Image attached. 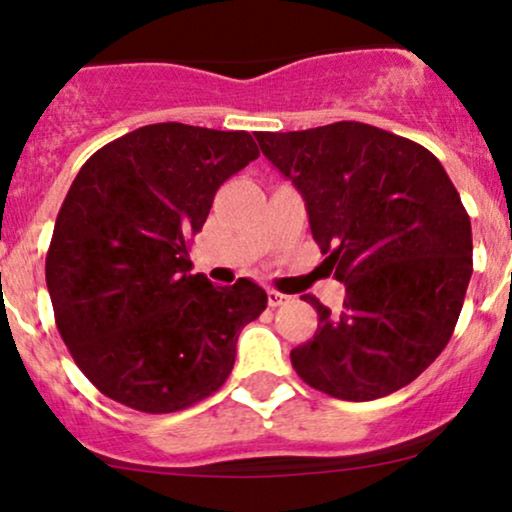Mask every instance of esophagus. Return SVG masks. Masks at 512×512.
I'll return each instance as SVG.
<instances>
[{
    "mask_svg": "<svg viewBox=\"0 0 512 512\" xmlns=\"http://www.w3.org/2000/svg\"><path fill=\"white\" fill-rule=\"evenodd\" d=\"M291 301V296H286V293H281V291H274V289H269L267 291V303L272 305V308H276V305H284V303H289Z\"/></svg>",
    "mask_w": 512,
    "mask_h": 512,
    "instance_id": "34e87169",
    "label": "esophagus"
}]
</instances>
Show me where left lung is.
Instances as JSON below:
<instances>
[{"instance_id": "obj_1", "label": "left lung", "mask_w": 512, "mask_h": 512, "mask_svg": "<svg viewBox=\"0 0 512 512\" xmlns=\"http://www.w3.org/2000/svg\"><path fill=\"white\" fill-rule=\"evenodd\" d=\"M262 154L298 187L310 231L346 296H315L313 339L291 351L315 390L368 402L436 361L472 276V223L445 168L411 139L363 122L257 132Z\"/></svg>"}]
</instances>
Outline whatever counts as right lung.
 <instances>
[{
	"label": "right lung",
	"instance_id": "right-lung-1",
	"mask_svg": "<svg viewBox=\"0 0 512 512\" xmlns=\"http://www.w3.org/2000/svg\"><path fill=\"white\" fill-rule=\"evenodd\" d=\"M260 156L248 132L146 125L81 166L52 231L45 279L57 330L105 397L170 414L214 395L238 332L267 308L248 279L190 274V238L216 190Z\"/></svg>",
	"mask_w": 512,
	"mask_h": 512
}]
</instances>
